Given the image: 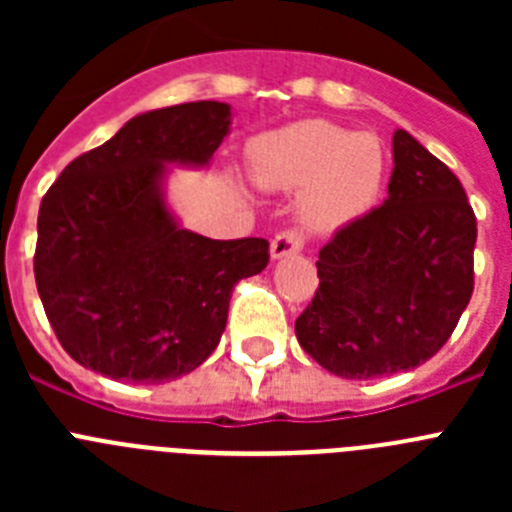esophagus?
Wrapping results in <instances>:
<instances>
[{
	"label": "esophagus",
	"mask_w": 512,
	"mask_h": 512,
	"mask_svg": "<svg viewBox=\"0 0 512 512\" xmlns=\"http://www.w3.org/2000/svg\"><path fill=\"white\" fill-rule=\"evenodd\" d=\"M305 246V235L300 230H282V233L274 235L271 241V256L274 259H282V256H292V253H300Z\"/></svg>",
	"instance_id": "1"
}]
</instances>
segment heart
I'll return each instance as SVG.
<instances>
[{"instance_id":"1","label":"heart","mask_w":512,"mask_h":512,"mask_svg":"<svg viewBox=\"0 0 512 512\" xmlns=\"http://www.w3.org/2000/svg\"><path fill=\"white\" fill-rule=\"evenodd\" d=\"M253 176L266 189L302 192V220L315 233L346 228L372 210L387 176V153L372 133L305 120L253 146Z\"/></svg>"}]
</instances>
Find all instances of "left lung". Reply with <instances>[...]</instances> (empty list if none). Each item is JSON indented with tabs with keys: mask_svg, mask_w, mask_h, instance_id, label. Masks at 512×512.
<instances>
[{
	"mask_svg": "<svg viewBox=\"0 0 512 512\" xmlns=\"http://www.w3.org/2000/svg\"><path fill=\"white\" fill-rule=\"evenodd\" d=\"M390 197L320 248L300 346L343 379L408 372L441 351L474 292L477 217L449 166L392 138Z\"/></svg>",
	"mask_w": 512,
	"mask_h": 512,
	"instance_id": "1",
	"label": "left lung"
}]
</instances>
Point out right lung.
<instances>
[{"mask_svg":"<svg viewBox=\"0 0 512 512\" xmlns=\"http://www.w3.org/2000/svg\"><path fill=\"white\" fill-rule=\"evenodd\" d=\"M230 107L187 102L125 122L45 192L35 284L66 354L133 384L189 374L220 343L233 287L269 264V241H212L176 225L164 164L205 166Z\"/></svg>","mask_w":512,"mask_h":512,"instance_id":"obj_1","label":"right lung"}]
</instances>
